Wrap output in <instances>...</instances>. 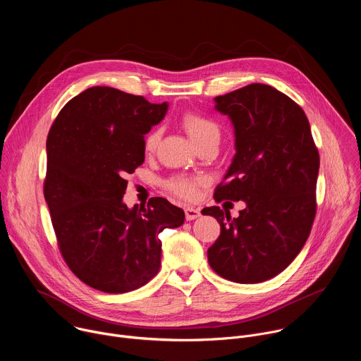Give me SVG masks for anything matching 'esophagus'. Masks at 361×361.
<instances>
[{
  "mask_svg": "<svg viewBox=\"0 0 361 361\" xmlns=\"http://www.w3.org/2000/svg\"><path fill=\"white\" fill-rule=\"evenodd\" d=\"M184 213H185V220H188V221H191V220H195L197 217H200V210H198V209L187 207V209L184 210Z\"/></svg>",
  "mask_w": 361,
  "mask_h": 361,
  "instance_id": "obj_1",
  "label": "esophagus"
}]
</instances>
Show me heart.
<instances>
[{"instance_id": "heart-1", "label": "heart", "mask_w": 361, "mask_h": 361, "mask_svg": "<svg viewBox=\"0 0 361 361\" xmlns=\"http://www.w3.org/2000/svg\"><path fill=\"white\" fill-rule=\"evenodd\" d=\"M181 124L190 138L198 145L204 141L209 140H219L220 137V127L219 124L210 118L205 117L195 111H185L181 116ZM160 141V130H152L147 134L144 140V149L145 152H154ZM202 180L198 177H187V176H177L167 181V188L174 194L183 198H194L197 192V187Z\"/></svg>"}]
</instances>
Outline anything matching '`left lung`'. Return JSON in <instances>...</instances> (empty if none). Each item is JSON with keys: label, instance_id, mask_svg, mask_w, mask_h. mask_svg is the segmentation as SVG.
Returning <instances> with one entry per match:
<instances>
[{"label": "left lung", "instance_id": "obj_1", "mask_svg": "<svg viewBox=\"0 0 361 361\" xmlns=\"http://www.w3.org/2000/svg\"><path fill=\"white\" fill-rule=\"evenodd\" d=\"M234 127L235 154L214 198L245 202L237 219L217 205L201 213L221 233L209 248L212 269L234 283L280 274L301 251L316 217L319 149L310 123L290 97L250 84L214 98Z\"/></svg>", "mask_w": 361, "mask_h": 361}]
</instances>
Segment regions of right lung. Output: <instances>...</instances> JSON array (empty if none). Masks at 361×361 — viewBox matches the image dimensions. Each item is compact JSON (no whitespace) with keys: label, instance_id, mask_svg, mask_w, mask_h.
<instances>
[{"label":"right lung","instance_id":"right-lung-1","mask_svg":"<svg viewBox=\"0 0 361 361\" xmlns=\"http://www.w3.org/2000/svg\"><path fill=\"white\" fill-rule=\"evenodd\" d=\"M169 110L141 95L91 87L70 99L47 138L44 197L60 251L87 286L111 294L147 284L160 270L164 228L184 212L163 197L128 209L127 174L144 163V135Z\"/></svg>","mask_w":361,"mask_h":361}]
</instances>
